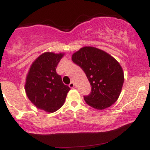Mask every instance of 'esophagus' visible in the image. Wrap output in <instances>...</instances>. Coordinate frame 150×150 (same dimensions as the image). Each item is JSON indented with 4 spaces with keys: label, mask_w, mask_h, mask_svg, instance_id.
Returning a JSON list of instances; mask_svg holds the SVG:
<instances>
[{
    "label": "esophagus",
    "mask_w": 150,
    "mask_h": 150,
    "mask_svg": "<svg viewBox=\"0 0 150 150\" xmlns=\"http://www.w3.org/2000/svg\"><path fill=\"white\" fill-rule=\"evenodd\" d=\"M69 87H70V88H73L74 87H75V84H74V82H70V83L69 84Z\"/></svg>",
    "instance_id": "34e87169"
}]
</instances>
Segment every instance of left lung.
Here are the masks:
<instances>
[{"label": "left lung", "mask_w": 150, "mask_h": 150, "mask_svg": "<svg viewBox=\"0 0 150 150\" xmlns=\"http://www.w3.org/2000/svg\"><path fill=\"white\" fill-rule=\"evenodd\" d=\"M72 61L84 70L92 86L90 94L84 97L89 106L103 110L118 100L124 73L112 56L96 47L84 46L72 55Z\"/></svg>", "instance_id": "left-lung-1"}]
</instances>
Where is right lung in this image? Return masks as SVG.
Returning a JSON list of instances; mask_svg holds the SVG:
<instances>
[{"label":"right lung","mask_w":150,"mask_h":150,"mask_svg":"<svg viewBox=\"0 0 150 150\" xmlns=\"http://www.w3.org/2000/svg\"><path fill=\"white\" fill-rule=\"evenodd\" d=\"M65 53H43L33 61L26 76L25 90L27 97L36 107L46 113L59 109L70 89L56 71Z\"/></svg>","instance_id":"add662e5"}]
</instances>
